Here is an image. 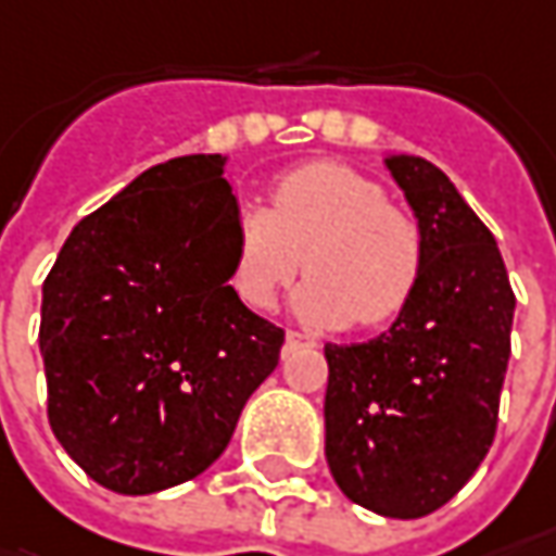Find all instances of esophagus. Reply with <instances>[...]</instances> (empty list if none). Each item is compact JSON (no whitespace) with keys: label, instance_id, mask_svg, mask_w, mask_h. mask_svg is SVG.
<instances>
[{"label":"esophagus","instance_id":"obj_1","mask_svg":"<svg viewBox=\"0 0 556 556\" xmlns=\"http://www.w3.org/2000/svg\"><path fill=\"white\" fill-rule=\"evenodd\" d=\"M317 345V339L314 336H304V332H295V329H289L286 332V349H314Z\"/></svg>","mask_w":556,"mask_h":556}]
</instances>
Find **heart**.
Returning a JSON list of instances; mask_svg holds the SVG:
<instances>
[{"label": "heart", "mask_w": 556, "mask_h": 556, "mask_svg": "<svg viewBox=\"0 0 556 556\" xmlns=\"http://www.w3.org/2000/svg\"><path fill=\"white\" fill-rule=\"evenodd\" d=\"M302 264L311 274L295 295L302 317L374 329L395 320L417 295L426 239L379 182L339 161H307L270 182V207L236 211L232 292L267 311Z\"/></svg>", "instance_id": "1"}]
</instances>
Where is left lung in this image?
Instances as JSON below:
<instances>
[{
  "label": "left lung",
  "mask_w": 556,
  "mask_h": 556,
  "mask_svg": "<svg viewBox=\"0 0 556 556\" xmlns=\"http://www.w3.org/2000/svg\"><path fill=\"white\" fill-rule=\"evenodd\" d=\"M426 239L417 295L382 336L326 345V460L361 507L417 519L457 495L495 442L517 295L495 236L445 174L389 157Z\"/></svg>",
  "instance_id": "1"
}]
</instances>
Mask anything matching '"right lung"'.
<instances>
[{
	"label": "right lung",
	"mask_w": 556,
	"mask_h": 556,
	"mask_svg": "<svg viewBox=\"0 0 556 556\" xmlns=\"http://www.w3.org/2000/svg\"><path fill=\"white\" fill-rule=\"evenodd\" d=\"M236 199L220 155L139 174L86 214L42 282L49 426L117 495L207 470L286 332L230 286Z\"/></svg>",
	"instance_id": "add662e5"
}]
</instances>
